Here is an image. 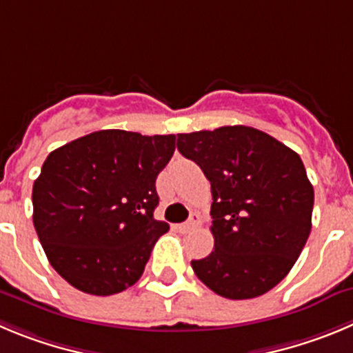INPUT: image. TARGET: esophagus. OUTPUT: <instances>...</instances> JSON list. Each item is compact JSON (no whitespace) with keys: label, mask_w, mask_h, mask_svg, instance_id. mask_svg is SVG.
Returning a JSON list of instances; mask_svg holds the SVG:
<instances>
[{"label":"esophagus","mask_w":353,"mask_h":353,"mask_svg":"<svg viewBox=\"0 0 353 353\" xmlns=\"http://www.w3.org/2000/svg\"><path fill=\"white\" fill-rule=\"evenodd\" d=\"M199 223H200L199 216H196V214H193V216L190 217L186 223H183V225H177L176 228H177V232H179V233H188L190 230L196 228V226H199Z\"/></svg>","instance_id":"34e87169"}]
</instances>
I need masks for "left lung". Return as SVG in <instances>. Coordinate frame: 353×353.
I'll return each mask as SVG.
<instances>
[{
  "label": "left lung",
  "mask_w": 353,
  "mask_h": 353,
  "mask_svg": "<svg viewBox=\"0 0 353 353\" xmlns=\"http://www.w3.org/2000/svg\"><path fill=\"white\" fill-rule=\"evenodd\" d=\"M177 150L210 181L214 251L192 261L228 299H251L291 272L312 230L314 186L296 151L245 125L177 134Z\"/></svg>",
  "instance_id": "obj_1"
}]
</instances>
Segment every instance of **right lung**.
I'll return each instance as SVG.
<instances>
[{
    "label": "right lung",
    "mask_w": 353,
    "mask_h": 353,
    "mask_svg": "<svg viewBox=\"0 0 353 353\" xmlns=\"http://www.w3.org/2000/svg\"><path fill=\"white\" fill-rule=\"evenodd\" d=\"M176 136L99 130L57 148L32 186V223L55 272L78 291L111 296L141 279L169 225L153 217L157 176Z\"/></svg>",
    "instance_id": "add662e5"
}]
</instances>
